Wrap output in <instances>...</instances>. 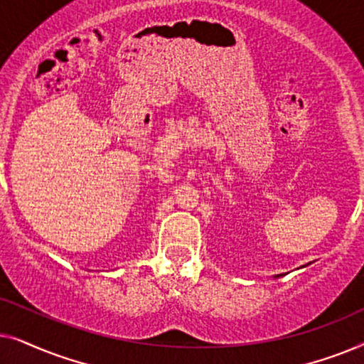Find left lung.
Segmentation results:
<instances>
[{
	"mask_svg": "<svg viewBox=\"0 0 364 364\" xmlns=\"http://www.w3.org/2000/svg\"><path fill=\"white\" fill-rule=\"evenodd\" d=\"M278 277H280V275H275V278H278Z\"/></svg>",
	"mask_w": 364,
	"mask_h": 364,
	"instance_id": "8db88e82",
	"label": "left lung"
}]
</instances>
